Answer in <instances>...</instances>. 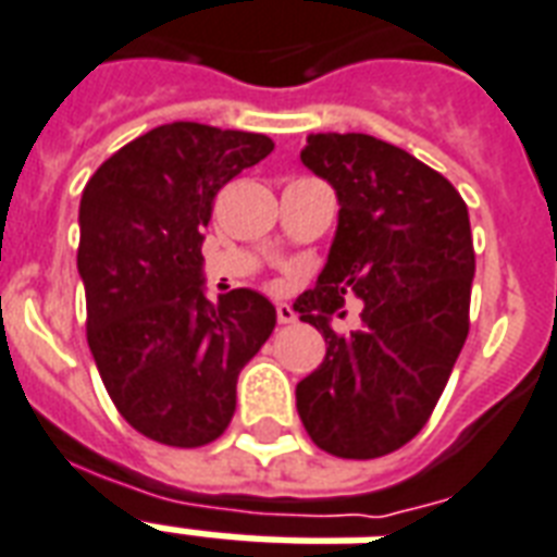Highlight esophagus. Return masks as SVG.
Wrapping results in <instances>:
<instances>
[{"label":"esophagus","mask_w":557,"mask_h":557,"mask_svg":"<svg viewBox=\"0 0 557 557\" xmlns=\"http://www.w3.org/2000/svg\"><path fill=\"white\" fill-rule=\"evenodd\" d=\"M277 321L280 324H295L297 321L295 309L288 307V304H277Z\"/></svg>","instance_id":"esophagus-1"}]
</instances>
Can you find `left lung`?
<instances>
[{"instance_id":"1","label":"left lung","mask_w":557,"mask_h":557,"mask_svg":"<svg viewBox=\"0 0 557 557\" xmlns=\"http://www.w3.org/2000/svg\"><path fill=\"white\" fill-rule=\"evenodd\" d=\"M300 160L338 195V231L300 321L326 356L297 382V414L330 456L380 458L418 435L444 394L470 330L476 271L465 198L409 151L368 134H309ZM363 297V326L329 318Z\"/></svg>"}]
</instances>
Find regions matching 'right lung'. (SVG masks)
<instances>
[{"label":"right lung","instance_id":"obj_1","mask_svg":"<svg viewBox=\"0 0 557 557\" xmlns=\"http://www.w3.org/2000/svg\"><path fill=\"white\" fill-rule=\"evenodd\" d=\"M271 151L265 134L172 122L119 148L81 195L87 345L119 414L165 447L227 430L242 368L277 324L260 292L210 304L201 288L215 195Z\"/></svg>","mask_w":557,"mask_h":557}]
</instances>
